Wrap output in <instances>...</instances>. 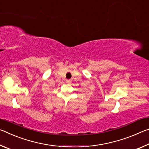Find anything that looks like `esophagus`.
<instances>
[{
    "mask_svg": "<svg viewBox=\"0 0 149 149\" xmlns=\"http://www.w3.org/2000/svg\"><path fill=\"white\" fill-rule=\"evenodd\" d=\"M66 81L67 84H70V83L72 82V80L71 79H66V81Z\"/></svg>",
    "mask_w": 149,
    "mask_h": 149,
    "instance_id": "esophagus-1",
    "label": "esophagus"
}]
</instances>
